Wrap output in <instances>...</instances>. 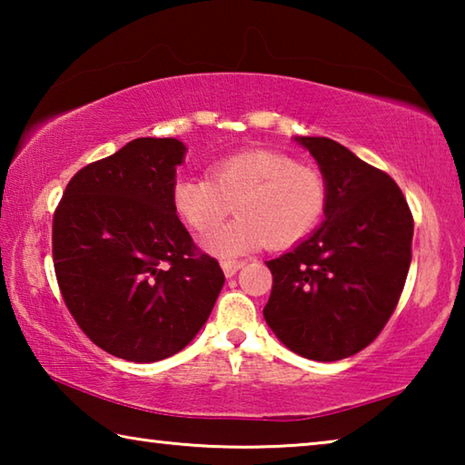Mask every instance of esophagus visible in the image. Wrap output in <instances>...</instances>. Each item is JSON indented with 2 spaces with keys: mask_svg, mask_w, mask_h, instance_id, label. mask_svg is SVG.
<instances>
[{
  "mask_svg": "<svg viewBox=\"0 0 465 465\" xmlns=\"http://www.w3.org/2000/svg\"><path fill=\"white\" fill-rule=\"evenodd\" d=\"M243 266L242 261H222V269L225 272V277H233L235 272H238Z\"/></svg>",
  "mask_w": 465,
  "mask_h": 465,
  "instance_id": "1",
  "label": "esophagus"
}]
</instances>
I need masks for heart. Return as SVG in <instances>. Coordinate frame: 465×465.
<instances>
[{
	"mask_svg": "<svg viewBox=\"0 0 465 465\" xmlns=\"http://www.w3.org/2000/svg\"><path fill=\"white\" fill-rule=\"evenodd\" d=\"M326 199L318 170L264 149L223 157L211 166V178L178 174L172 183V207L194 232L207 233L238 211L240 217L203 240L209 254L222 258L262 243L289 248L302 242L320 223Z\"/></svg>",
	"mask_w": 465,
	"mask_h": 465,
	"instance_id": "b5f03b06",
	"label": "heart"
}]
</instances>
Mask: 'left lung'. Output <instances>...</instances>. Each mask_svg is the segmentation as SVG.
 Masks as SVG:
<instances>
[{
    "label": "left lung",
    "instance_id": "obj_1",
    "mask_svg": "<svg viewBox=\"0 0 465 465\" xmlns=\"http://www.w3.org/2000/svg\"><path fill=\"white\" fill-rule=\"evenodd\" d=\"M318 162L324 222L266 262L272 291L264 320L274 336L312 361L363 351L396 310L411 269L412 213L385 172L328 137H295Z\"/></svg>",
    "mask_w": 465,
    "mask_h": 465
}]
</instances>
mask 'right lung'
Instances as JSON below:
<instances>
[{"mask_svg": "<svg viewBox=\"0 0 465 465\" xmlns=\"http://www.w3.org/2000/svg\"><path fill=\"white\" fill-rule=\"evenodd\" d=\"M184 155L174 137L133 139L77 172L53 217L54 274L67 310L94 344L133 363L183 351L225 282L172 207Z\"/></svg>", "mask_w": 465, "mask_h": 465, "instance_id": "right-lung-1", "label": "right lung"}]
</instances>
